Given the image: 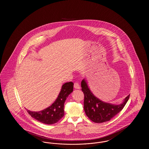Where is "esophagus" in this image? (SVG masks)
Instances as JSON below:
<instances>
[{
    "label": "esophagus",
    "instance_id": "obj_1",
    "mask_svg": "<svg viewBox=\"0 0 149 149\" xmlns=\"http://www.w3.org/2000/svg\"><path fill=\"white\" fill-rule=\"evenodd\" d=\"M74 87L75 88V89H79L80 88V86L79 84L77 83V82H75L74 84Z\"/></svg>",
    "mask_w": 149,
    "mask_h": 149
}]
</instances>
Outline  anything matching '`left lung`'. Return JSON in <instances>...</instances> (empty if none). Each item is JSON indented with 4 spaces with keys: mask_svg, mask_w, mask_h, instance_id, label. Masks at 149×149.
I'll return each mask as SVG.
<instances>
[{
    "mask_svg": "<svg viewBox=\"0 0 149 149\" xmlns=\"http://www.w3.org/2000/svg\"><path fill=\"white\" fill-rule=\"evenodd\" d=\"M81 86L84 95L85 114L91 120L95 123H103L111 120L122 110L130 98L128 95L120 104H112L104 102L95 97L88 88L85 79L81 81Z\"/></svg>",
    "mask_w": 149,
    "mask_h": 149,
    "instance_id": "8db88e82",
    "label": "left lung"
}]
</instances>
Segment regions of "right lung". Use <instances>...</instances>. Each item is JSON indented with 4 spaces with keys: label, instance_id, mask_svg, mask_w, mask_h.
Here are the masks:
<instances>
[{
    "label": "right lung",
    "instance_id": "obj_1",
    "mask_svg": "<svg viewBox=\"0 0 149 149\" xmlns=\"http://www.w3.org/2000/svg\"><path fill=\"white\" fill-rule=\"evenodd\" d=\"M72 82L66 83L62 86L61 91L57 99L50 107L42 111L32 112L26 109L29 115L39 122L47 125L57 123L64 115V103L73 91Z\"/></svg>",
    "mask_w": 149,
    "mask_h": 149
}]
</instances>
